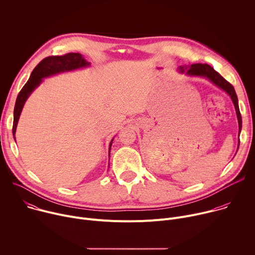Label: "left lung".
Returning a JSON list of instances; mask_svg holds the SVG:
<instances>
[{"mask_svg":"<svg viewBox=\"0 0 255 255\" xmlns=\"http://www.w3.org/2000/svg\"><path fill=\"white\" fill-rule=\"evenodd\" d=\"M179 72H187V75L192 76V77H202L205 78L207 80H209L210 82H212L214 85H216L218 88H220L221 90H223L224 92H226L235 107L236 110V114H237V119H238V125H239V134L241 132V128H242V118H241V114L239 111V106H238V99H237V95L235 93V90L233 88V86L227 82L219 72H217L211 65L206 64V63H195L192 64L190 66L188 65H180L178 67ZM240 142V140H239ZM239 145V144H238Z\"/></svg>","mask_w":255,"mask_h":255,"instance_id":"8db88e82","label":"left lung"}]
</instances>
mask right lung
I'll return each mask as SVG.
<instances>
[{
  "instance_id": "right-lung-1",
  "label": "right lung",
  "mask_w": 255,
  "mask_h": 255,
  "mask_svg": "<svg viewBox=\"0 0 255 255\" xmlns=\"http://www.w3.org/2000/svg\"><path fill=\"white\" fill-rule=\"evenodd\" d=\"M90 62H88L85 57L81 53H66L64 55H55V56H48L45 57L43 60H41L36 67L33 69L32 74L28 80V82L25 84V86L22 88L20 93L18 94L15 108H14V122H13V136L15 138L16 128L17 124L22 112V109L24 107V104L28 97L31 95V93L37 88L43 81L44 78L60 74V72L64 71H70L79 68H83L86 66H89ZM114 138L110 142V147H109V152L111 150L112 142Z\"/></svg>"
}]
</instances>
